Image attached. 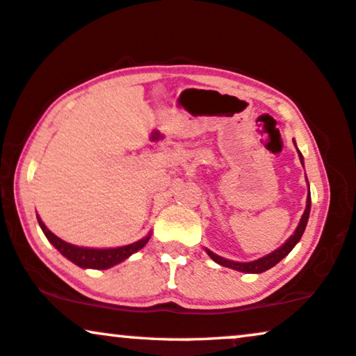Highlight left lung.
<instances>
[{
    "label": "left lung",
    "instance_id": "obj_1",
    "mask_svg": "<svg viewBox=\"0 0 356 356\" xmlns=\"http://www.w3.org/2000/svg\"><path fill=\"white\" fill-rule=\"evenodd\" d=\"M296 145V141H294ZM299 152V159H300V164L304 165V157ZM307 179V177H305ZM309 186V182H307ZM309 215H310V191L307 193V202H305V210L302 213V217H300V222L298 225V228H296V232L292 233V235L287 238L284 245L279 246L277 250L271 251V253L263 256V258H258L254 261H248V263H240V261H232V259H227V258H222V256L215 254L213 251H210L209 248H205L207 254L210 256L211 259L215 261V263L220 264V266H225V268H230V269H235V271H241V273H248V274H259V273H264L268 271V269H271L273 266H276V264L281 261L282 258H286L287 254L291 253L292 248H294L296 245L300 241V238L304 235V230L305 227H307V222H309Z\"/></svg>",
    "mask_w": 356,
    "mask_h": 356
}]
</instances>
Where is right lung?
<instances>
[{
    "label": "right lung",
    "mask_w": 356,
    "mask_h": 356,
    "mask_svg": "<svg viewBox=\"0 0 356 356\" xmlns=\"http://www.w3.org/2000/svg\"><path fill=\"white\" fill-rule=\"evenodd\" d=\"M38 222H39V227L42 228L44 235H46L47 240L56 246L58 253L65 256L67 259L83 269H108L115 266V264L123 263L124 259H128L129 256L136 253V251L145 248V245L151 238V233H147L145 238L131 243V245L116 246V248H87V246L70 245V243L60 240V238L54 235L46 225H44L39 215H38Z\"/></svg>",
    "instance_id": "add662e5"
}]
</instances>
